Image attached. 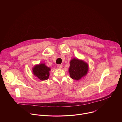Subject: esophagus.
Returning a JSON list of instances; mask_svg holds the SVG:
<instances>
[{
	"label": "esophagus",
	"mask_w": 122,
	"mask_h": 122,
	"mask_svg": "<svg viewBox=\"0 0 122 122\" xmlns=\"http://www.w3.org/2000/svg\"><path fill=\"white\" fill-rule=\"evenodd\" d=\"M57 68H59V69H61V68H62V65H58L57 66Z\"/></svg>",
	"instance_id": "1"
}]
</instances>
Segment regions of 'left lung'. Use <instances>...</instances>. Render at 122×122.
Instances as JSON below:
<instances>
[{"label":"left lung","instance_id":"8db88e82","mask_svg":"<svg viewBox=\"0 0 122 122\" xmlns=\"http://www.w3.org/2000/svg\"><path fill=\"white\" fill-rule=\"evenodd\" d=\"M89 66L82 60L73 58L70 61L68 72L71 78L78 81L85 76L88 73Z\"/></svg>","mask_w":122,"mask_h":122}]
</instances>
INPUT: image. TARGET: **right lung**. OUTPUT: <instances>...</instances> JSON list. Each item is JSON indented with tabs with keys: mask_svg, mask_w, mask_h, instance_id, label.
<instances>
[{
	"mask_svg": "<svg viewBox=\"0 0 122 122\" xmlns=\"http://www.w3.org/2000/svg\"><path fill=\"white\" fill-rule=\"evenodd\" d=\"M51 68L48 67L44 63L35 65L32 68V72L34 75L41 81L48 79L50 76Z\"/></svg>",
	"mask_w": 122,
	"mask_h": 122,
	"instance_id": "add662e5",
	"label": "right lung"
}]
</instances>
